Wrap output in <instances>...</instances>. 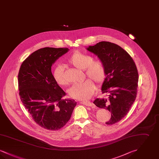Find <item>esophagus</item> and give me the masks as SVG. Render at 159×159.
Returning a JSON list of instances; mask_svg holds the SVG:
<instances>
[{"label": "esophagus", "instance_id": "1", "mask_svg": "<svg viewBox=\"0 0 159 159\" xmlns=\"http://www.w3.org/2000/svg\"><path fill=\"white\" fill-rule=\"evenodd\" d=\"M80 104H82L83 105L88 106V107H94V105L92 102H91L90 101H80Z\"/></svg>", "mask_w": 159, "mask_h": 159}]
</instances>
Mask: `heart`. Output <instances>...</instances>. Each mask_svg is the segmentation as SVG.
I'll list each match as a JSON object with an SVG mask.
<instances>
[{
	"mask_svg": "<svg viewBox=\"0 0 159 159\" xmlns=\"http://www.w3.org/2000/svg\"><path fill=\"white\" fill-rule=\"evenodd\" d=\"M90 55L75 52L70 57L68 62L73 66L84 71V74L89 79L83 82L73 84L68 90L70 96L79 100H87L93 95L95 86L93 82L98 85L104 82L106 77V68L104 64L99 61H93ZM53 76L55 81L60 85H66L68 81L65 76L64 66H57L53 71Z\"/></svg>",
	"mask_w": 159,
	"mask_h": 159,
	"instance_id": "heart-1",
	"label": "heart"
}]
</instances>
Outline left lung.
Here are the masks:
<instances>
[{
    "instance_id": "left-lung-1",
    "label": "left lung",
    "mask_w": 159,
    "mask_h": 159,
    "mask_svg": "<svg viewBox=\"0 0 159 159\" xmlns=\"http://www.w3.org/2000/svg\"><path fill=\"white\" fill-rule=\"evenodd\" d=\"M87 49L98 56L106 70L101 89L104 96L96 99L93 104L111 112V119L106 123L113 125L128 114L136 98L138 82L136 64L126 51L113 43L100 42Z\"/></svg>"
}]
</instances>
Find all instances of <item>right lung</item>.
Masks as SVG:
<instances>
[{
  "mask_svg": "<svg viewBox=\"0 0 159 159\" xmlns=\"http://www.w3.org/2000/svg\"><path fill=\"white\" fill-rule=\"evenodd\" d=\"M68 51L67 48L39 49L23 61L18 73L19 95L23 105L38 125L49 130L64 126L77 104L74 99L62 98L66 93L51 72L55 61Z\"/></svg>",
  "mask_w": 159,
  "mask_h": 159,
  "instance_id": "right-lung-1",
  "label": "right lung"
}]
</instances>
